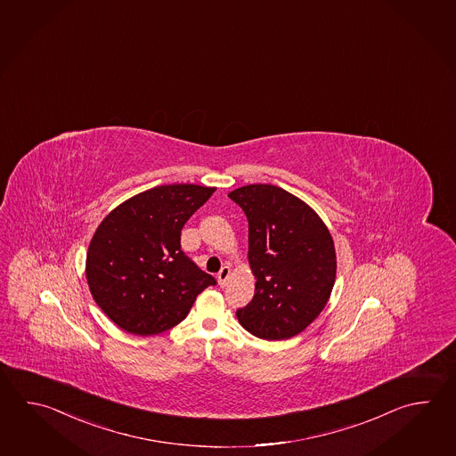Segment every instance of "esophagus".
<instances>
[{
    "instance_id": "34e87169",
    "label": "esophagus",
    "mask_w": 456,
    "mask_h": 456,
    "mask_svg": "<svg viewBox=\"0 0 456 456\" xmlns=\"http://www.w3.org/2000/svg\"><path fill=\"white\" fill-rule=\"evenodd\" d=\"M231 278V268L229 266H223V270L217 273V282H219V286H225L227 284V281Z\"/></svg>"
}]
</instances>
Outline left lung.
<instances>
[{"mask_svg":"<svg viewBox=\"0 0 456 456\" xmlns=\"http://www.w3.org/2000/svg\"><path fill=\"white\" fill-rule=\"evenodd\" d=\"M229 198L248 219V265L255 296L237 310L256 338L289 339L325 308L336 279L333 237L314 208L268 183L235 188Z\"/></svg>","mask_w":456,"mask_h":456,"instance_id":"left-lung-1","label":"left lung"}]
</instances>
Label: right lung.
<instances>
[{
  "instance_id": "right-lung-1",
  "label": "right lung",
  "mask_w": 456,
  "mask_h": 456,
  "mask_svg": "<svg viewBox=\"0 0 456 456\" xmlns=\"http://www.w3.org/2000/svg\"><path fill=\"white\" fill-rule=\"evenodd\" d=\"M214 191L193 183L156 186L123 201L95 229L86 255L87 286L123 331H167L216 284L180 248L183 225Z\"/></svg>"
}]
</instances>
